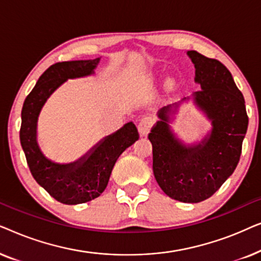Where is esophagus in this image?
Returning <instances> with one entry per match:
<instances>
[{
	"mask_svg": "<svg viewBox=\"0 0 261 261\" xmlns=\"http://www.w3.org/2000/svg\"><path fill=\"white\" fill-rule=\"evenodd\" d=\"M153 123H154V122H153L152 116H149V115L142 116L141 119H140V121H139V123H138L139 133H140L141 135L148 134L149 130L152 129Z\"/></svg>",
	"mask_w": 261,
	"mask_h": 261,
	"instance_id": "34e87169",
	"label": "esophagus"
}]
</instances>
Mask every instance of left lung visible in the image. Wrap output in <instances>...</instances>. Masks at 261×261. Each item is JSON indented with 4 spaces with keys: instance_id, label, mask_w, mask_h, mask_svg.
Wrapping results in <instances>:
<instances>
[{
    "instance_id": "left-lung-1",
    "label": "left lung",
    "mask_w": 261,
    "mask_h": 261,
    "mask_svg": "<svg viewBox=\"0 0 261 261\" xmlns=\"http://www.w3.org/2000/svg\"><path fill=\"white\" fill-rule=\"evenodd\" d=\"M188 56L196 69L195 82L201 85L192 97L212 121V132L201 144L184 145L171 130L172 110L167 106L158 112L159 121L148 139L153 173L162 190L179 202L198 203L215 194L237 169L248 116L229 70L197 51H189Z\"/></svg>"
}]
</instances>
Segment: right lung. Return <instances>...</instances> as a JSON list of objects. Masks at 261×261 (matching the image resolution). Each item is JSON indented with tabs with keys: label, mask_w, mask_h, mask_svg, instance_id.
<instances>
[{
	"label": "right lung",
	"mask_w": 261,
	"mask_h": 261,
	"mask_svg": "<svg viewBox=\"0 0 261 261\" xmlns=\"http://www.w3.org/2000/svg\"><path fill=\"white\" fill-rule=\"evenodd\" d=\"M101 58L56 63L39 78L23 102L20 141L32 176L53 198L64 204H80L105 191L116 160L139 139L137 127L128 122L92 147L84 156L70 164H57L46 158L37 142L40 110L52 92L70 78L90 76Z\"/></svg>",
	"instance_id": "obj_1"
}]
</instances>
